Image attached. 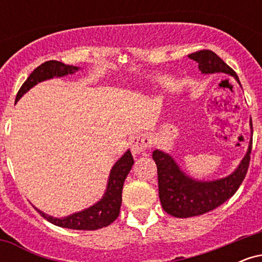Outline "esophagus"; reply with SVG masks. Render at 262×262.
<instances>
[{
    "mask_svg": "<svg viewBox=\"0 0 262 262\" xmlns=\"http://www.w3.org/2000/svg\"><path fill=\"white\" fill-rule=\"evenodd\" d=\"M150 146V139L146 134L139 133L134 135L130 140V150L133 155H140Z\"/></svg>",
    "mask_w": 262,
    "mask_h": 262,
    "instance_id": "obj_1",
    "label": "esophagus"
}]
</instances>
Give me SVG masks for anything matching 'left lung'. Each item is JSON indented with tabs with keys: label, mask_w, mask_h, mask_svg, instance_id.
Masks as SVG:
<instances>
[{
	"label": "left lung",
	"mask_w": 262,
	"mask_h": 262,
	"mask_svg": "<svg viewBox=\"0 0 262 262\" xmlns=\"http://www.w3.org/2000/svg\"><path fill=\"white\" fill-rule=\"evenodd\" d=\"M198 62L202 74H227L233 76L240 85L235 71L228 66L212 50H200L188 55ZM252 134V122L250 119ZM252 138L249 149L239 166L234 172L214 181H198L191 179L180 169L173 158L161 150H154V159L158 167L159 197L162 208L166 213L177 218H188L210 212L229 200L244 181L250 162Z\"/></svg>",
	"instance_id": "1"
}]
</instances>
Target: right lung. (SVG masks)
I'll list each match as a JSON object with an SVG mask.
<instances>
[{"label":"right lung","instance_id":"right-lung-1","mask_svg":"<svg viewBox=\"0 0 262 262\" xmlns=\"http://www.w3.org/2000/svg\"><path fill=\"white\" fill-rule=\"evenodd\" d=\"M77 70H79L77 66L65 65L64 62L56 61V60H49V61L43 62L25 81V83L17 93L16 102L26 92H28L33 86L41 82V81L53 79V77H62L69 74H75ZM133 164L134 160L130 154V150H127L124 155L113 165L103 197L97 203L81 210V212L74 213L68 217L54 218L52 215L45 214L44 212L37 209L35 207L34 208L48 222L61 228L76 230H96L107 227L118 218L122 204L123 185H124L125 177L128 176Z\"/></svg>","mask_w":262,"mask_h":262}]
</instances>
